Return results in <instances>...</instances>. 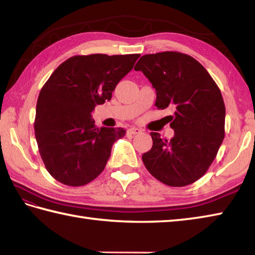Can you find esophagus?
<instances>
[{
    "label": "esophagus",
    "mask_w": 255,
    "mask_h": 255,
    "mask_svg": "<svg viewBox=\"0 0 255 255\" xmlns=\"http://www.w3.org/2000/svg\"><path fill=\"white\" fill-rule=\"evenodd\" d=\"M142 130L141 129H139V128H136V127H131V128H128L127 129V134H138V133H140Z\"/></svg>",
    "instance_id": "esophagus-1"
}]
</instances>
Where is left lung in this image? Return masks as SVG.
Listing matches in <instances>:
<instances>
[{
	"label": "left lung",
	"mask_w": 255,
	"mask_h": 255,
	"mask_svg": "<svg viewBox=\"0 0 255 255\" xmlns=\"http://www.w3.org/2000/svg\"><path fill=\"white\" fill-rule=\"evenodd\" d=\"M134 71H141L156 89L158 109L171 107L167 140L150 132L152 147L142 154L147 170L170 187H184L200 179L216 158L224 138L226 106L218 85L197 59L179 52L143 55Z\"/></svg>",
	"instance_id": "1"
}]
</instances>
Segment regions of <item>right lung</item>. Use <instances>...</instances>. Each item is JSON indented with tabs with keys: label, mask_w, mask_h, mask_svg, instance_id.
Here are the masks:
<instances>
[{
	"label": "right lung",
	"mask_w": 255,
	"mask_h": 255,
	"mask_svg": "<svg viewBox=\"0 0 255 255\" xmlns=\"http://www.w3.org/2000/svg\"><path fill=\"white\" fill-rule=\"evenodd\" d=\"M139 54L76 55L55 69L38 95L34 129L49 174L63 184L85 186L97 178L124 128H97L92 113L111 101Z\"/></svg>",
	"instance_id": "right-lung-1"
}]
</instances>
